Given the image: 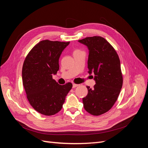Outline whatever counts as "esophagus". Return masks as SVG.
Masks as SVG:
<instances>
[{"label":"esophagus","instance_id":"obj_1","mask_svg":"<svg viewBox=\"0 0 148 148\" xmlns=\"http://www.w3.org/2000/svg\"><path fill=\"white\" fill-rule=\"evenodd\" d=\"M78 86V84L73 83V88H76V87H77Z\"/></svg>","mask_w":148,"mask_h":148}]
</instances>
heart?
Returning <instances> with one entry per match:
<instances>
[{
    "label": "heart",
    "instance_id": "heart-1",
    "mask_svg": "<svg viewBox=\"0 0 148 148\" xmlns=\"http://www.w3.org/2000/svg\"><path fill=\"white\" fill-rule=\"evenodd\" d=\"M79 51H79V50H76L74 52H79Z\"/></svg>",
    "mask_w": 148,
    "mask_h": 148
}]
</instances>
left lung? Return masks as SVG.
<instances>
[{"label": "left lung", "instance_id": "left-lung-1", "mask_svg": "<svg viewBox=\"0 0 148 148\" xmlns=\"http://www.w3.org/2000/svg\"><path fill=\"white\" fill-rule=\"evenodd\" d=\"M78 42L88 49V73H94L96 82L92 89L87 86L88 95L83 98L84 108L91 115H100L112 107L122 87L119 57L104 38L88 37Z\"/></svg>", "mask_w": 148, "mask_h": 148}]
</instances>
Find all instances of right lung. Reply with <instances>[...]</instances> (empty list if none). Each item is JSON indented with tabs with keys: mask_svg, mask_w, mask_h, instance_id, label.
<instances>
[{
	"mask_svg": "<svg viewBox=\"0 0 148 148\" xmlns=\"http://www.w3.org/2000/svg\"><path fill=\"white\" fill-rule=\"evenodd\" d=\"M70 42L43 40L31 49L25 58L22 80L31 106L44 115H54L62 109L71 83L58 84L52 75L59 70V60Z\"/></svg>",
	"mask_w": 148,
	"mask_h": 148,
	"instance_id": "obj_1",
	"label": "right lung"
}]
</instances>
